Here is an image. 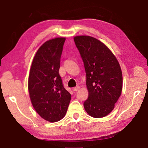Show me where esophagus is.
I'll return each mask as SVG.
<instances>
[{
	"label": "esophagus",
	"instance_id": "1",
	"mask_svg": "<svg viewBox=\"0 0 148 148\" xmlns=\"http://www.w3.org/2000/svg\"><path fill=\"white\" fill-rule=\"evenodd\" d=\"M79 89H80V86H78L74 88H73V90H74V92H77Z\"/></svg>",
	"mask_w": 148,
	"mask_h": 148
}]
</instances>
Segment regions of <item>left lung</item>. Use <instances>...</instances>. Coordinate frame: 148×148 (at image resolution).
<instances>
[{
    "label": "left lung",
    "instance_id": "left-lung-1",
    "mask_svg": "<svg viewBox=\"0 0 148 148\" xmlns=\"http://www.w3.org/2000/svg\"><path fill=\"white\" fill-rule=\"evenodd\" d=\"M74 40L84 62L88 98L86 112L93 118H103L114 110L122 90V70L116 56L102 42L90 36Z\"/></svg>",
    "mask_w": 148,
    "mask_h": 148
}]
</instances>
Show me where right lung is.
<instances>
[{"label":"right lung","mask_w":148,"mask_h":148,"mask_svg":"<svg viewBox=\"0 0 148 148\" xmlns=\"http://www.w3.org/2000/svg\"><path fill=\"white\" fill-rule=\"evenodd\" d=\"M66 38L45 42L33 59L28 77V92L32 106L40 116L56 122L65 116L71 94L59 75L60 57Z\"/></svg>","instance_id":"add662e5"}]
</instances>
